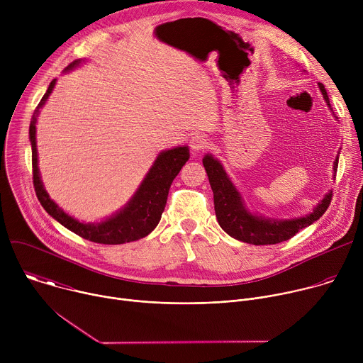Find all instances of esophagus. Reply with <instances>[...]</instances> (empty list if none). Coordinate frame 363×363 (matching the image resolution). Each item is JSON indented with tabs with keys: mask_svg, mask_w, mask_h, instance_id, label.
<instances>
[{
	"mask_svg": "<svg viewBox=\"0 0 363 363\" xmlns=\"http://www.w3.org/2000/svg\"><path fill=\"white\" fill-rule=\"evenodd\" d=\"M189 146L194 152H202L203 149H206V146H208V140H206L203 135H194L189 140Z\"/></svg>",
	"mask_w": 363,
	"mask_h": 363,
	"instance_id": "obj_1",
	"label": "esophagus"
}]
</instances>
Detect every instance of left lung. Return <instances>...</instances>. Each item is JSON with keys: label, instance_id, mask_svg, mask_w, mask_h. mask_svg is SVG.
Masks as SVG:
<instances>
[{"label": "left lung", "instance_id": "left-lung-1", "mask_svg": "<svg viewBox=\"0 0 363 363\" xmlns=\"http://www.w3.org/2000/svg\"><path fill=\"white\" fill-rule=\"evenodd\" d=\"M325 100L329 103L326 89L319 83ZM330 106V103H329ZM339 158L335 161V171L337 169ZM206 175H208L211 189L214 192V208L217 220L221 228L235 240L254 245H269L287 241L294 237L300 230L318 221L328 210L332 201V192H329L322 202L316 206L312 214L297 220H266L262 217H255L250 214L241 202V196L237 192L235 186L227 177L223 165L214 160L211 155H206L202 160Z\"/></svg>", "mask_w": 363, "mask_h": 363}]
</instances>
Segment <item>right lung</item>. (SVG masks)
Returning <instances> with one entry per match:
<instances>
[{
  "label": "right lung",
  "mask_w": 363,
  "mask_h": 363,
  "mask_svg": "<svg viewBox=\"0 0 363 363\" xmlns=\"http://www.w3.org/2000/svg\"><path fill=\"white\" fill-rule=\"evenodd\" d=\"M80 60L73 62L69 67H74ZM56 80L50 83L47 91L35 108L34 116L30 123V142H31V162H33V184L35 195L43 205V208L57 220L67 230L80 235L84 240L99 244H125L146 237L158 225L162 213L165 210L168 192L174 178L179 174L181 168L189 160V150L186 146H178L171 150L162 152L155 161L153 167L147 172L142 185L136 191L135 196L125 208L115 217L99 224H83L67 216L63 210L50 199L48 194L43 188L38 167H37V147H35V121L38 109L44 105L47 97L53 90Z\"/></svg>",
  "instance_id": "right-lung-1"
}]
</instances>
